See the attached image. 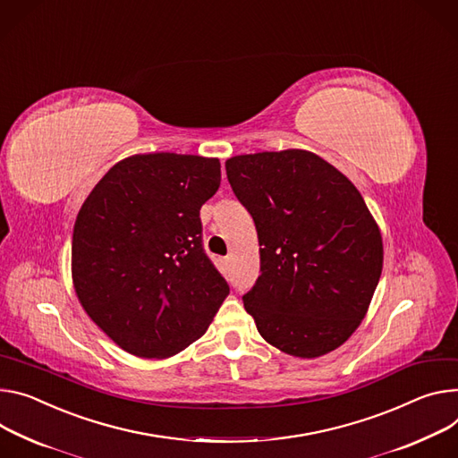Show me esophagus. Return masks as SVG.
I'll list each match as a JSON object with an SVG mask.
<instances>
[{
    "instance_id": "1",
    "label": "esophagus",
    "mask_w": 458,
    "mask_h": 458,
    "mask_svg": "<svg viewBox=\"0 0 458 458\" xmlns=\"http://www.w3.org/2000/svg\"><path fill=\"white\" fill-rule=\"evenodd\" d=\"M230 261H232V258H230V256L223 258V265H225V267H228V265H230Z\"/></svg>"
}]
</instances>
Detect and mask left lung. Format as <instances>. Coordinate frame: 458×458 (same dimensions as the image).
I'll return each instance as SVG.
<instances>
[{
  "label": "left lung",
  "instance_id": "left-lung-1",
  "mask_svg": "<svg viewBox=\"0 0 458 458\" xmlns=\"http://www.w3.org/2000/svg\"><path fill=\"white\" fill-rule=\"evenodd\" d=\"M225 165L261 246V274L242 296L259 335L296 358L338 349L365 318L384 265L361 193L307 149L235 155Z\"/></svg>",
  "mask_w": 458,
  "mask_h": 458
}]
</instances>
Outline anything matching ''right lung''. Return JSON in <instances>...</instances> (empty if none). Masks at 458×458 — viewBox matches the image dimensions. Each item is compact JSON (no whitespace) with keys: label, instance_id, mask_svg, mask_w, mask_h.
I'll return each mask as SVG.
<instances>
[{"label":"right lung","instance_id":"add662e5","mask_svg":"<svg viewBox=\"0 0 458 458\" xmlns=\"http://www.w3.org/2000/svg\"><path fill=\"white\" fill-rule=\"evenodd\" d=\"M219 184V158L139 153L116 162L81 204L71 246L74 293L120 349L175 356L230 294L200 241V206Z\"/></svg>","mask_w":458,"mask_h":458}]
</instances>
